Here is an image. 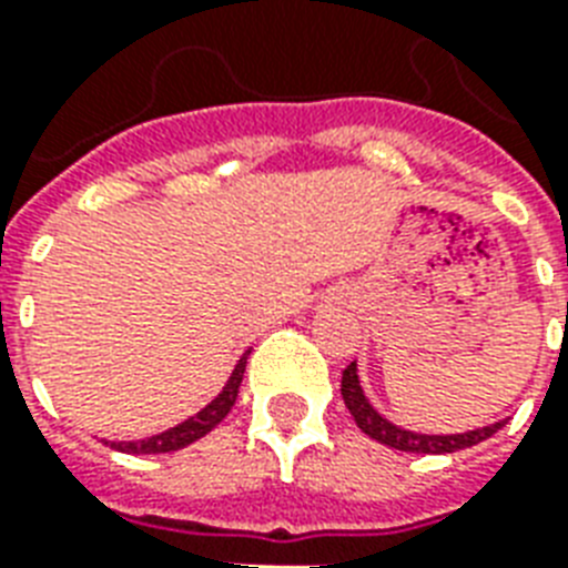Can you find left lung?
I'll list each match as a JSON object with an SVG mask.
<instances>
[{
    "label": "left lung",
    "instance_id": "8db88e82",
    "mask_svg": "<svg viewBox=\"0 0 568 568\" xmlns=\"http://www.w3.org/2000/svg\"><path fill=\"white\" fill-rule=\"evenodd\" d=\"M342 397H345L347 409L354 415V422L359 424V430L368 433L372 439L383 442L388 448L406 450V454H454V450L471 448L477 442L489 439L493 433L504 427V422H495L489 427H477L468 433H454V436H424V433L400 430L397 424L386 422L383 415L368 404V397L359 388V377H356V365L351 363L342 372Z\"/></svg>",
    "mask_w": 568,
    "mask_h": 568
}]
</instances>
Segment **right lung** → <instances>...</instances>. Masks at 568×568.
I'll use <instances>...</instances> for the list:
<instances>
[{"mask_svg": "<svg viewBox=\"0 0 568 568\" xmlns=\"http://www.w3.org/2000/svg\"><path fill=\"white\" fill-rule=\"evenodd\" d=\"M247 356L250 354L241 356L239 365H235V372H232L230 383L223 386L221 395L214 397L212 404L205 406V409H200L194 418L176 424V427L159 433V436H150V439L111 442V448L123 450V454H168V450H180L185 448V445H191V442L200 439V436H205V433L212 430V427H217V424L230 415L232 406H235L239 386H241V379H244V368H247Z\"/></svg>", "mask_w": 568, "mask_h": 568, "instance_id": "add662e5", "label": "right lung"}]
</instances>
